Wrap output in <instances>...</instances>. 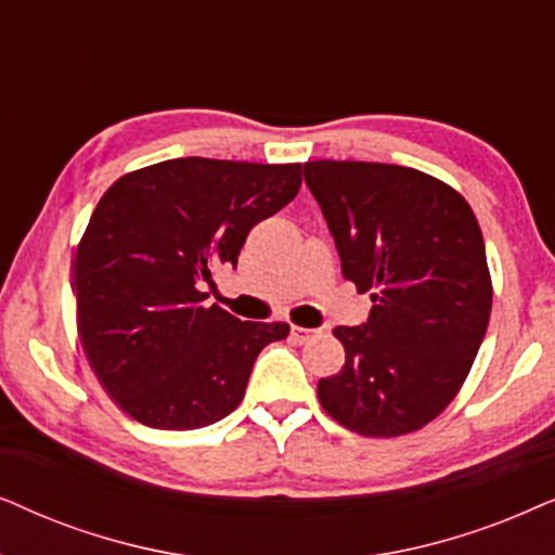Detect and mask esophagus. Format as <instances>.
Wrapping results in <instances>:
<instances>
[{"instance_id":"34e87169","label":"esophagus","mask_w":555,"mask_h":555,"mask_svg":"<svg viewBox=\"0 0 555 555\" xmlns=\"http://www.w3.org/2000/svg\"><path fill=\"white\" fill-rule=\"evenodd\" d=\"M314 330H307V327H292V337L297 339V343H307V339H312Z\"/></svg>"}]
</instances>
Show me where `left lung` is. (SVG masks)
I'll return each instance as SVG.
<instances>
[{
	"label": "left lung",
	"instance_id": "8db88e82",
	"mask_svg": "<svg viewBox=\"0 0 555 555\" xmlns=\"http://www.w3.org/2000/svg\"><path fill=\"white\" fill-rule=\"evenodd\" d=\"M305 182L343 276L373 292L367 322L332 330L345 365L317 386L322 409L363 437L416 431L460 393L490 322L475 212L449 184L401 165L307 162Z\"/></svg>",
	"mask_w": 555,
	"mask_h": 555
}]
</instances>
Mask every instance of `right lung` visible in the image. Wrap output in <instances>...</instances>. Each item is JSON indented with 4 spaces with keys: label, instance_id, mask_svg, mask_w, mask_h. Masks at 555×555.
Listing matches in <instances>:
<instances>
[{
    "label": "right lung",
    "instance_id": "add662e5",
    "mask_svg": "<svg viewBox=\"0 0 555 555\" xmlns=\"http://www.w3.org/2000/svg\"><path fill=\"white\" fill-rule=\"evenodd\" d=\"M301 165L180 157L124 175L95 205L73 261L78 332L108 396L139 424L203 428L235 411L284 322L205 307L258 220L297 197Z\"/></svg>",
    "mask_w": 555,
    "mask_h": 555
}]
</instances>
